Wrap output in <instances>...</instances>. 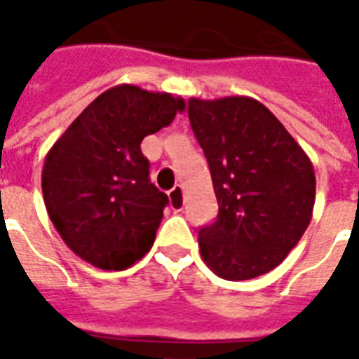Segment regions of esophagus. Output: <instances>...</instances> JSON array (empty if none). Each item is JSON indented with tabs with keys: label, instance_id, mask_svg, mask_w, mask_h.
I'll use <instances>...</instances> for the list:
<instances>
[{
	"label": "esophagus",
	"instance_id": "1",
	"mask_svg": "<svg viewBox=\"0 0 359 359\" xmlns=\"http://www.w3.org/2000/svg\"><path fill=\"white\" fill-rule=\"evenodd\" d=\"M169 200H171L172 210H182L184 205V192H182V187H175L169 192Z\"/></svg>",
	"mask_w": 359,
	"mask_h": 359
}]
</instances>
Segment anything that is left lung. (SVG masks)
<instances>
[{
    "instance_id": "8db88e82",
    "label": "left lung",
    "mask_w": 359,
    "mask_h": 359,
    "mask_svg": "<svg viewBox=\"0 0 359 359\" xmlns=\"http://www.w3.org/2000/svg\"><path fill=\"white\" fill-rule=\"evenodd\" d=\"M188 117L219 203L215 223L198 234L202 259L226 280L269 273L311 221L316 172L308 154L248 95L190 97Z\"/></svg>"
}]
</instances>
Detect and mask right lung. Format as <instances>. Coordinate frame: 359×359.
I'll return each mask as SVG.
<instances>
[{
  "mask_svg": "<svg viewBox=\"0 0 359 359\" xmlns=\"http://www.w3.org/2000/svg\"><path fill=\"white\" fill-rule=\"evenodd\" d=\"M184 100L133 84L105 90L51 146L42 169L46 210L84 262L123 271L156 241L169 198L149 182L142 140L171 125Z\"/></svg>",
  "mask_w": 359,
  "mask_h": 359,
  "instance_id": "obj_1",
  "label": "right lung"
}]
</instances>
